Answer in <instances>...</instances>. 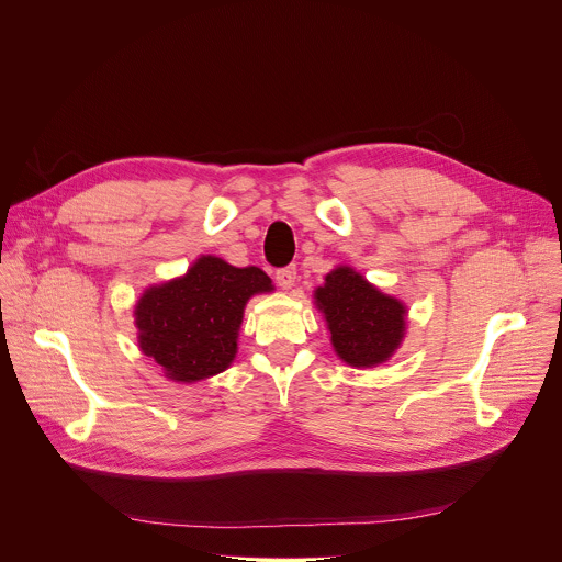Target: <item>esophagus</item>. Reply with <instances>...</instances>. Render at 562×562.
<instances>
[{"instance_id": "obj_1", "label": "esophagus", "mask_w": 562, "mask_h": 562, "mask_svg": "<svg viewBox=\"0 0 562 562\" xmlns=\"http://www.w3.org/2000/svg\"><path fill=\"white\" fill-rule=\"evenodd\" d=\"M295 265H289V267H282L276 271V282L282 286V289H291L293 282H295Z\"/></svg>"}]
</instances>
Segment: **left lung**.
<instances>
[{"mask_svg":"<svg viewBox=\"0 0 562 562\" xmlns=\"http://www.w3.org/2000/svg\"><path fill=\"white\" fill-rule=\"evenodd\" d=\"M336 353L351 367H373L397 349L405 336L403 302L380 293L360 273L338 267L315 291Z\"/></svg>","mask_w":562,"mask_h":562,"instance_id":"left-lung-1","label":"left lung"}]
</instances>
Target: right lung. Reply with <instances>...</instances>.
<instances>
[{"instance_id": "1", "label": "right lung", "mask_w": 562, "mask_h": 562, "mask_svg": "<svg viewBox=\"0 0 562 562\" xmlns=\"http://www.w3.org/2000/svg\"><path fill=\"white\" fill-rule=\"evenodd\" d=\"M271 289V278L258 267L237 269L204 256L184 278L153 286L139 297V347L171 380L215 375L235 358L247 300Z\"/></svg>"}]
</instances>
